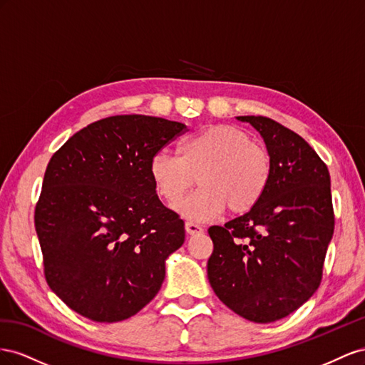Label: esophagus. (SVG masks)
Masks as SVG:
<instances>
[{
	"label": "esophagus",
	"mask_w": 365,
	"mask_h": 365,
	"mask_svg": "<svg viewBox=\"0 0 365 365\" xmlns=\"http://www.w3.org/2000/svg\"><path fill=\"white\" fill-rule=\"evenodd\" d=\"M185 229H186V232H188L190 235H197V234H202L203 232L202 226L195 225V223H191V222H186L185 223Z\"/></svg>",
	"instance_id": "1"
}]
</instances>
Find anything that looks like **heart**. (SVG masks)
Here are the masks:
<instances>
[{
  "instance_id": "heart-1",
  "label": "heart",
  "mask_w": 365,
  "mask_h": 365,
  "mask_svg": "<svg viewBox=\"0 0 365 365\" xmlns=\"http://www.w3.org/2000/svg\"><path fill=\"white\" fill-rule=\"evenodd\" d=\"M272 165L264 148L234 125H211L180 143V154L158 151L150 160L154 188L174 203L194 183L200 188L175 205L186 220L210 222L226 206L234 214L251 211L263 199Z\"/></svg>"
}]
</instances>
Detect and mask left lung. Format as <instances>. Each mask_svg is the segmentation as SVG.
Here are the masks:
<instances>
[{"label": "left lung", "instance_id": "1", "mask_svg": "<svg viewBox=\"0 0 365 365\" xmlns=\"http://www.w3.org/2000/svg\"><path fill=\"white\" fill-rule=\"evenodd\" d=\"M266 143L270 183L255 207L207 229V279L223 304L267 324L315 294L335 227L326 163L297 133L263 116H238Z\"/></svg>", "mask_w": 365, "mask_h": 365}]
</instances>
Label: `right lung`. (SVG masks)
<instances>
[{"instance_id": "add662e5", "label": "right lung", "mask_w": 365, "mask_h": 365, "mask_svg": "<svg viewBox=\"0 0 365 365\" xmlns=\"http://www.w3.org/2000/svg\"><path fill=\"white\" fill-rule=\"evenodd\" d=\"M185 130L143 114L111 116L51 155L35 227L50 289L79 315L123 321L160 290L185 223L159 200L150 160Z\"/></svg>"}]
</instances>
